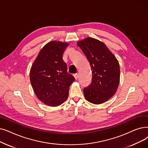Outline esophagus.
Listing matches in <instances>:
<instances>
[{
  "mask_svg": "<svg viewBox=\"0 0 148 148\" xmlns=\"http://www.w3.org/2000/svg\"><path fill=\"white\" fill-rule=\"evenodd\" d=\"M74 77H75V80H77L78 79V78H79V75H78V74H74Z\"/></svg>",
  "mask_w": 148,
  "mask_h": 148,
  "instance_id": "1",
  "label": "esophagus"
}]
</instances>
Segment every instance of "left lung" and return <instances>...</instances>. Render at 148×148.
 <instances>
[{"mask_svg": "<svg viewBox=\"0 0 148 148\" xmlns=\"http://www.w3.org/2000/svg\"><path fill=\"white\" fill-rule=\"evenodd\" d=\"M78 46L90 64L91 83L83 89L85 99L94 104H101L112 97L120 82L117 60L105 45L94 38L78 42Z\"/></svg>", "mask_w": 148, "mask_h": 148, "instance_id": "8db88e82", "label": "left lung"}]
</instances>
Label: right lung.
Instances as JSON below:
<instances>
[{"mask_svg": "<svg viewBox=\"0 0 148 148\" xmlns=\"http://www.w3.org/2000/svg\"><path fill=\"white\" fill-rule=\"evenodd\" d=\"M67 43L52 41L40 51L30 71V81L37 97L49 106H57L68 97L74 77L67 72L63 54Z\"/></svg>", "mask_w": 148, "mask_h": 148, "instance_id": "add662e5", "label": "right lung"}]
</instances>
